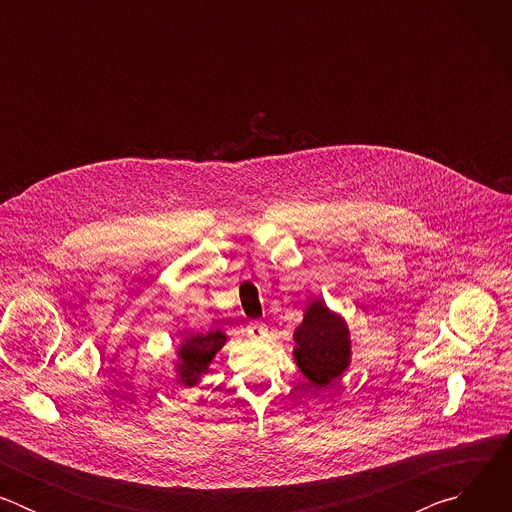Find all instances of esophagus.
<instances>
[{
    "mask_svg": "<svg viewBox=\"0 0 512 512\" xmlns=\"http://www.w3.org/2000/svg\"><path fill=\"white\" fill-rule=\"evenodd\" d=\"M247 332H249V336H253V338H257V336H265L267 326H265L263 322H249Z\"/></svg>",
    "mask_w": 512,
    "mask_h": 512,
    "instance_id": "obj_1",
    "label": "esophagus"
}]
</instances>
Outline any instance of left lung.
<instances>
[{"instance_id":"left-lung-1","label":"left lung","mask_w":512,"mask_h":512,"mask_svg":"<svg viewBox=\"0 0 512 512\" xmlns=\"http://www.w3.org/2000/svg\"><path fill=\"white\" fill-rule=\"evenodd\" d=\"M294 358L316 389L340 379L350 364V334L346 322L324 300L308 304L304 322L294 332Z\"/></svg>"}]
</instances>
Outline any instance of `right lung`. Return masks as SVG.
I'll return each mask as SVG.
<instances>
[{"instance_id":"1","label":"right lung","mask_w":512,"mask_h":512,"mask_svg":"<svg viewBox=\"0 0 512 512\" xmlns=\"http://www.w3.org/2000/svg\"><path fill=\"white\" fill-rule=\"evenodd\" d=\"M227 342V334L221 328H214L208 334H186L178 348V375L180 385L194 387L200 375L208 373L214 354Z\"/></svg>"}]
</instances>
